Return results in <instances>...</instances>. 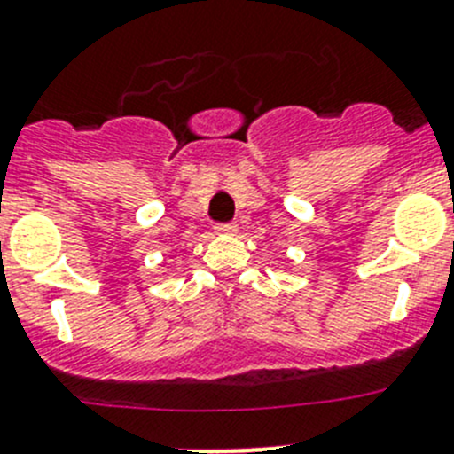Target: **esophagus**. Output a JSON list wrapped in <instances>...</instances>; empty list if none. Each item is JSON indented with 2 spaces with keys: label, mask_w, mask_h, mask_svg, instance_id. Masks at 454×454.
I'll use <instances>...</instances> for the list:
<instances>
[{
  "label": "esophagus",
  "mask_w": 454,
  "mask_h": 454,
  "mask_svg": "<svg viewBox=\"0 0 454 454\" xmlns=\"http://www.w3.org/2000/svg\"><path fill=\"white\" fill-rule=\"evenodd\" d=\"M215 231H217L219 235H235L237 223H217V226H215Z\"/></svg>",
  "instance_id": "34e87169"
}]
</instances>
